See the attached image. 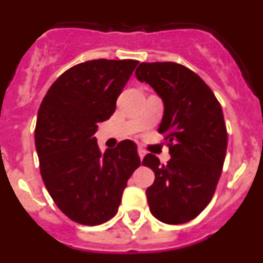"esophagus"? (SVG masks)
<instances>
[{
	"instance_id": "esophagus-1",
	"label": "esophagus",
	"mask_w": 263,
	"mask_h": 263,
	"mask_svg": "<svg viewBox=\"0 0 263 263\" xmlns=\"http://www.w3.org/2000/svg\"><path fill=\"white\" fill-rule=\"evenodd\" d=\"M138 155H139V158H141V159H143V157L146 155V152L143 150L142 147H138Z\"/></svg>"
}]
</instances>
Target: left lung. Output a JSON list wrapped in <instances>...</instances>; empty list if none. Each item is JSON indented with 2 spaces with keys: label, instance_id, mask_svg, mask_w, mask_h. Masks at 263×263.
<instances>
[{
  "label": "left lung",
  "instance_id": "8db88e82",
  "mask_svg": "<svg viewBox=\"0 0 263 263\" xmlns=\"http://www.w3.org/2000/svg\"><path fill=\"white\" fill-rule=\"evenodd\" d=\"M136 76L163 101L158 132L171 155L167 164L153 154L143 158L155 174L146 190L148 208L159 221L184 224L210 204L221 175L228 145L221 105L200 76L178 63H141Z\"/></svg>",
  "mask_w": 263,
  "mask_h": 263
}]
</instances>
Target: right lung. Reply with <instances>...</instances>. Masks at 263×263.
I'll use <instances>...</instances> for the list:
<instances>
[{
	"label": "right lung",
	"mask_w": 263,
	"mask_h": 263,
	"mask_svg": "<svg viewBox=\"0 0 263 263\" xmlns=\"http://www.w3.org/2000/svg\"><path fill=\"white\" fill-rule=\"evenodd\" d=\"M138 62L97 59L57 79L38 110L35 147L48 194L67 217L100 225L117 213L127 179L141 166L133 141L101 153L95 133L109 120Z\"/></svg>",
	"instance_id": "right-lung-1"
}]
</instances>
